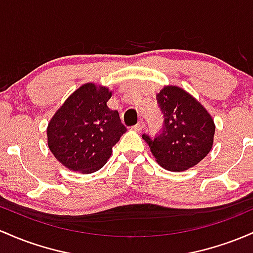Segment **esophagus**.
I'll use <instances>...</instances> for the list:
<instances>
[{"instance_id":"1","label":"esophagus","mask_w":253,"mask_h":253,"mask_svg":"<svg viewBox=\"0 0 253 253\" xmlns=\"http://www.w3.org/2000/svg\"><path fill=\"white\" fill-rule=\"evenodd\" d=\"M144 127H145V124H144L143 120H140L137 125H135V126H133V128H134V131L139 132V131H141V129L144 128Z\"/></svg>"}]
</instances>
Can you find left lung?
<instances>
[{"label":"left lung","instance_id":"left-lung-1","mask_svg":"<svg viewBox=\"0 0 253 253\" xmlns=\"http://www.w3.org/2000/svg\"><path fill=\"white\" fill-rule=\"evenodd\" d=\"M165 118L163 131L155 139L143 134L162 168L184 171L198 165L213 144L215 124L209 112L179 86H165L156 95Z\"/></svg>","mask_w":253,"mask_h":253}]
</instances>
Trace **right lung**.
<instances>
[{"mask_svg":"<svg viewBox=\"0 0 253 253\" xmlns=\"http://www.w3.org/2000/svg\"><path fill=\"white\" fill-rule=\"evenodd\" d=\"M109 87L86 83L68 97L49 121L48 146L69 170L91 174L112 156L113 146L126 132L118 110L108 108Z\"/></svg>","mask_w":253,"mask_h":253,"instance_id":"obj_1","label":"right lung"}]
</instances>
